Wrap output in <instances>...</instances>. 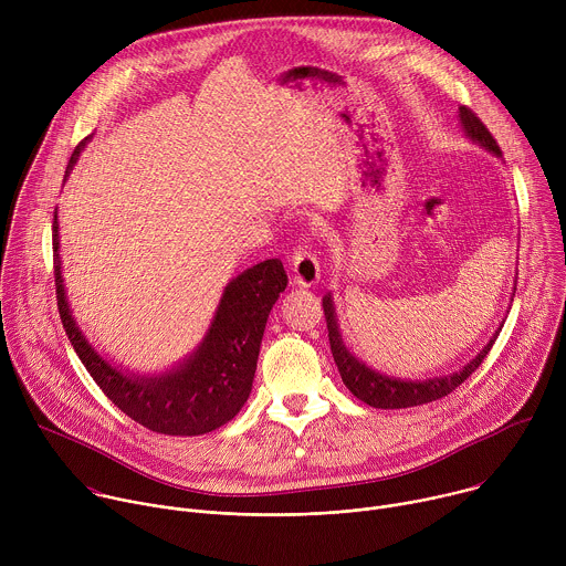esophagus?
I'll return each instance as SVG.
<instances>
[{
  "label": "esophagus",
  "instance_id": "34e87169",
  "mask_svg": "<svg viewBox=\"0 0 566 566\" xmlns=\"http://www.w3.org/2000/svg\"><path fill=\"white\" fill-rule=\"evenodd\" d=\"M289 273H291V284L293 286L308 289V286L317 284V280H319V264L313 258L308 247H297L293 251L291 264H289Z\"/></svg>",
  "mask_w": 566,
  "mask_h": 566
}]
</instances>
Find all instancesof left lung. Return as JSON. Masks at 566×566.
<instances>
[{"label":"left lung","mask_w":566,"mask_h":566,"mask_svg":"<svg viewBox=\"0 0 566 566\" xmlns=\"http://www.w3.org/2000/svg\"><path fill=\"white\" fill-rule=\"evenodd\" d=\"M459 120H461V129L465 132V136L472 143L481 145L483 149H489L495 156H502V149H500L497 140L486 129V125H483L476 118V114H472L468 107H459ZM322 308H325L327 329H329V345H332V354H334V360L338 365V371L343 376V382L347 385V389L356 398H360L363 402H367V406L378 408V410L415 408V406H423V402H432L437 398L448 396L483 363V358L489 356V352L493 349V345H495V340H497V336L504 327V325H500V329L493 334V338L486 345H483V349L468 365H463L459 371H452V374L439 376V378H428V380H400V378L385 376V374L367 367L363 360H358L345 347L332 293L322 297Z\"/></svg>","instance_id":"1"}]
</instances>
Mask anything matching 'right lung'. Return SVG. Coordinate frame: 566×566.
Returning a JSON list of instances; mask_svg holds the SVG:
<instances>
[{"instance_id": "add662e5", "label": "right lung", "mask_w": 566, "mask_h": 566, "mask_svg": "<svg viewBox=\"0 0 566 566\" xmlns=\"http://www.w3.org/2000/svg\"><path fill=\"white\" fill-rule=\"evenodd\" d=\"M87 140L90 136L73 149L64 181ZM53 264L62 327L77 358L120 412L158 434L197 437L221 428L244 408L269 313L289 282L280 260L260 262L230 280L199 347L160 374H132L112 365L80 329L62 280L57 212L53 214Z\"/></svg>"}]
</instances>
